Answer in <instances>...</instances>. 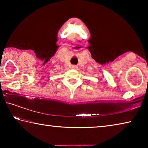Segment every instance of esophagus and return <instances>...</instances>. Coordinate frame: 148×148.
Masks as SVG:
<instances>
[{
  "mask_svg": "<svg viewBox=\"0 0 148 148\" xmlns=\"http://www.w3.org/2000/svg\"><path fill=\"white\" fill-rule=\"evenodd\" d=\"M72 68L73 69H77V65H75V64L72 65Z\"/></svg>",
  "mask_w": 148,
  "mask_h": 148,
  "instance_id": "34e87169",
  "label": "esophagus"
}]
</instances>
